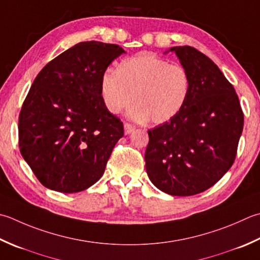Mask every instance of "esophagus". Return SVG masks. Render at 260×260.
Listing matches in <instances>:
<instances>
[{
	"mask_svg": "<svg viewBox=\"0 0 260 260\" xmlns=\"http://www.w3.org/2000/svg\"><path fill=\"white\" fill-rule=\"evenodd\" d=\"M134 131H135V127L133 125H131L128 123H125V125H124V133H125V135L132 134Z\"/></svg>",
	"mask_w": 260,
	"mask_h": 260,
	"instance_id": "34e87169",
	"label": "esophagus"
}]
</instances>
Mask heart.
<instances>
[{
	"label": "heart",
	"instance_id": "obj_1",
	"mask_svg": "<svg viewBox=\"0 0 260 260\" xmlns=\"http://www.w3.org/2000/svg\"><path fill=\"white\" fill-rule=\"evenodd\" d=\"M190 91L185 68L151 53L123 59L118 70L107 69L101 75L100 92L106 109L117 115L133 101L129 116L135 120L159 125L180 113Z\"/></svg>",
	"mask_w": 260,
	"mask_h": 260
}]
</instances>
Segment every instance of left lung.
Listing matches in <instances>:
<instances>
[{"label":"left lung","instance_id":"obj_1","mask_svg":"<svg viewBox=\"0 0 260 260\" xmlns=\"http://www.w3.org/2000/svg\"><path fill=\"white\" fill-rule=\"evenodd\" d=\"M169 50L189 74L190 91L175 118L147 131L145 168L160 190L191 196L214 186L232 167L243 113L235 88L211 58L190 46Z\"/></svg>","mask_w":260,"mask_h":260}]
</instances>
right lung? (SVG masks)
I'll list each match as a JSON object with an SVG mask.
<instances>
[{
	"label": "right lung",
	"instance_id": "right-lung-1",
	"mask_svg": "<svg viewBox=\"0 0 260 260\" xmlns=\"http://www.w3.org/2000/svg\"><path fill=\"white\" fill-rule=\"evenodd\" d=\"M123 53L118 45L79 43L36 76L19 115V147L46 188L71 194L103 177L124 126L106 109L100 81Z\"/></svg>",
	"mask_w": 260,
	"mask_h": 260
}]
</instances>
